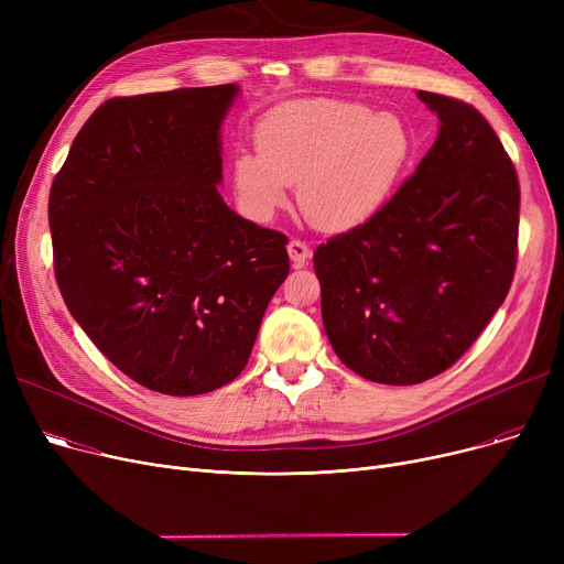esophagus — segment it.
I'll list each match as a JSON object with an SVG mask.
<instances>
[{
	"instance_id": "1",
	"label": "esophagus",
	"mask_w": 564,
	"mask_h": 564,
	"mask_svg": "<svg viewBox=\"0 0 564 564\" xmlns=\"http://www.w3.org/2000/svg\"><path fill=\"white\" fill-rule=\"evenodd\" d=\"M288 256H290L294 267H304L311 258V247L302 240H290L288 242Z\"/></svg>"
}]
</instances>
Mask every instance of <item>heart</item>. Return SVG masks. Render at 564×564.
Segmentation results:
<instances>
[{
  "label": "heart",
  "instance_id": "heart-1",
  "mask_svg": "<svg viewBox=\"0 0 564 564\" xmlns=\"http://www.w3.org/2000/svg\"><path fill=\"white\" fill-rule=\"evenodd\" d=\"M258 153L235 155L247 210L270 219L297 185L302 213L319 230L347 232L375 219L411 162L413 137L393 111L313 98L279 105L256 130Z\"/></svg>",
  "mask_w": 564,
  "mask_h": 564
}]
</instances>
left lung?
<instances>
[{"instance_id": "obj_1", "label": "left lung", "mask_w": 564, "mask_h": 564, "mask_svg": "<svg viewBox=\"0 0 564 564\" xmlns=\"http://www.w3.org/2000/svg\"><path fill=\"white\" fill-rule=\"evenodd\" d=\"M419 98L438 134L368 224L313 256L324 332L364 379L411 387L448 370L506 302L517 264L519 181L487 118Z\"/></svg>"}]
</instances>
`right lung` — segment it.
<instances>
[{
  "mask_svg": "<svg viewBox=\"0 0 564 564\" xmlns=\"http://www.w3.org/2000/svg\"><path fill=\"white\" fill-rule=\"evenodd\" d=\"M240 86L111 98L50 189L70 315L141 387L203 395L240 375L290 272L288 237L232 213L221 123Z\"/></svg>",
  "mask_w": 564,
  "mask_h": 564,
  "instance_id": "right-lung-1",
  "label": "right lung"
}]
</instances>
